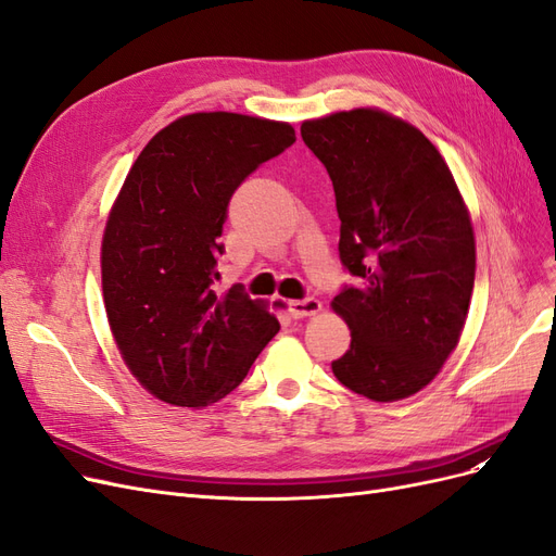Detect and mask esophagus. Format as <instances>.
Returning a JSON list of instances; mask_svg holds the SVG:
<instances>
[{"instance_id":"1","label":"esophagus","mask_w":556,"mask_h":556,"mask_svg":"<svg viewBox=\"0 0 556 556\" xmlns=\"http://www.w3.org/2000/svg\"><path fill=\"white\" fill-rule=\"evenodd\" d=\"M323 311V304L315 296H306V299H296L290 301V313L292 317H311L315 313Z\"/></svg>"}]
</instances>
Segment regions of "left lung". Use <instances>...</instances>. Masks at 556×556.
I'll list each match as a JSON object with an SVG mask.
<instances>
[{
    "label": "left lung",
    "instance_id": "1",
    "mask_svg": "<svg viewBox=\"0 0 556 556\" xmlns=\"http://www.w3.org/2000/svg\"><path fill=\"white\" fill-rule=\"evenodd\" d=\"M301 139L331 178L341 264L357 280L331 301L352 331L333 376L366 399H406L457 348L473 294L457 182L422 131L376 109L308 121Z\"/></svg>",
    "mask_w": 556,
    "mask_h": 556
}]
</instances>
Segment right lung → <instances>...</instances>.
I'll use <instances>...</instances> for the list:
<instances>
[{
    "label": "right lung",
    "mask_w": 556,
    "mask_h": 556,
    "mask_svg": "<svg viewBox=\"0 0 556 556\" xmlns=\"http://www.w3.org/2000/svg\"><path fill=\"white\" fill-rule=\"evenodd\" d=\"M296 141L292 125L192 113L157 131L129 169L102 241L109 325L129 371L182 408L237 390L278 333L243 285L217 294L229 201Z\"/></svg>",
    "instance_id": "1"
}]
</instances>
